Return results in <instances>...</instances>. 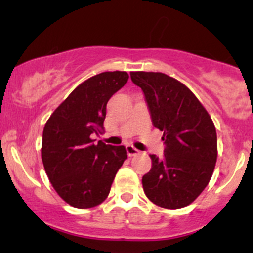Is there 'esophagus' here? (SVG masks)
<instances>
[{"mask_svg":"<svg viewBox=\"0 0 253 253\" xmlns=\"http://www.w3.org/2000/svg\"><path fill=\"white\" fill-rule=\"evenodd\" d=\"M126 151H127V155H128L129 157L138 156L139 153H140V151L136 150L133 145H126Z\"/></svg>","mask_w":253,"mask_h":253,"instance_id":"34e87169","label":"esophagus"}]
</instances>
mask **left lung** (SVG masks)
Here are the masks:
<instances>
[{"mask_svg": "<svg viewBox=\"0 0 253 253\" xmlns=\"http://www.w3.org/2000/svg\"><path fill=\"white\" fill-rule=\"evenodd\" d=\"M141 88L151 120L163 132L164 157L151 155L143 176L145 194L155 205L177 210L190 205L207 187L217 157L216 130L195 95L162 72H130Z\"/></svg>", "mask_w": 253, "mask_h": 253, "instance_id": "left-lung-1", "label": "left lung"}]
</instances>
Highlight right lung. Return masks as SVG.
Returning <instances> with one entry per match:
<instances>
[{"label": "right lung", "instance_id": "1", "mask_svg": "<svg viewBox=\"0 0 253 253\" xmlns=\"http://www.w3.org/2000/svg\"><path fill=\"white\" fill-rule=\"evenodd\" d=\"M125 71L102 72L77 86L54 110L42 132V158L51 184L65 202L91 208L108 196L127 158L124 146L95 143L102 134L109 98L128 81Z\"/></svg>", "mask_w": 253, "mask_h": 253}]
</instances>
